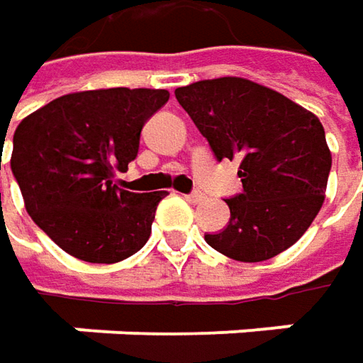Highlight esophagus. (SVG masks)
Returning a JSON list of instances; mask_svg holds the SVG:
<instances>
[{"mask_svg": "<svg viewBox=\"0 0 363 363\" xmlns=\"http://www.w3.org/2000/svg\"><path fill=\"white\" fill-rule=\"evenodd\" d=\"M186 199H189L191 203H201V201L205 199V193H201V191L197 189V191H193L191 195H186Z\"/></svg>", "mask_w": 363, "mask_h": 363, "instance_id": "obj_1", "label": "esophagus"}]
</instances>
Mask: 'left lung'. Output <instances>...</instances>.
I'll return each instance as SVG.
<instances>
[{
	"label": "left lung",
	"instance_id": "8db88e82",
	"mask_svg": "<svg viewBox=\"0 0 363 363\" xmlns=\"http://www.w3.org/2000/svg\"><path fill=\"white\" fill-rule=\"evenodd\" d=\"M217 162L240 158L244 191L228 228L205 233L223 256L262 262L291 247L321 209L331 152L317 116L258 83L221 77L174 91Z\"/></svg>",
	"mask_w": 363,
	"mask_h": 363
}]
</instances>
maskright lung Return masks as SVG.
Segmentation results:
<instances>
[{"mask_svg": "<svg viewBox=\"0 0 363 363\" xmlns=\"http://www.w3.org/2000/svg\"><path fill=\"white\" fill-rule=\"evenodd\" d=\"M168 97L164 89L71 93L18 125L11 172L26 211L67 254L113 264L148 242L166 193L125 191L116 174L135 160L144 123Z\"/></svg>", "mask_w": 363, "mask_h": 363, "instance_id": "right-lung-1", "label": "right lung"}]
</instances>
